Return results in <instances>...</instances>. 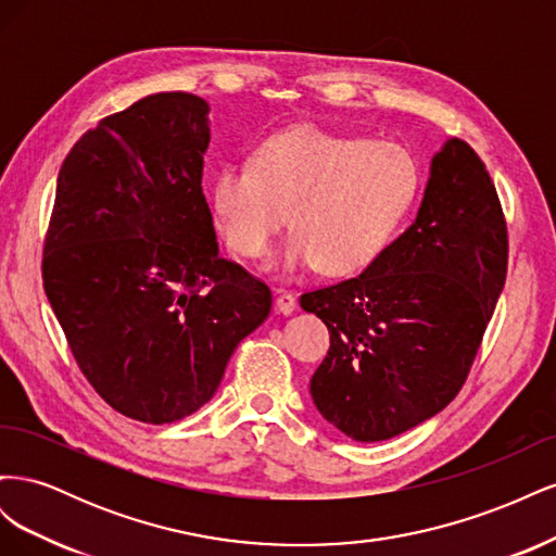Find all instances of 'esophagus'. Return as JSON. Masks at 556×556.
Returning a JSON list of instances; mask_svg holds the SVG:
<instances>
[{
	"mask_svg": "<svg viewBox=\"0 0 556 556\" xmlns=\"http://www.w3.org/2000/svg\"><path fill=\"white\" fill-rule=\"evenodd\" d=\"M276 311L282 315H292L296 311V296L288 290L276 292Z\"/></svg>",
	"mask_w": 556,
	"mask_h": 556,
	"instance_id": "obj_1",
	"label": "esophagus"
}]
</instances>
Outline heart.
Wrapping results in <instances>:
<instances>
[{"mask_svg": "<svg viewBox=\"0 0 556 556\" xmlns=\"http://www.w3.org/2000/svg\"><path fill=\"white\" fill-rule=\"evenodd\" d=\"M417 190L419 166L403 146L301 125L266 137L252 166L217 172L211 197L217 227L237 255L264 257L290 213L294 233L278 264H317L325 276H350L387 248Z\"/></svg>", "mask_w": 556, "mask_h": 556, "instance_id": "b5f03b06", "label": "heart"}]
</instances>
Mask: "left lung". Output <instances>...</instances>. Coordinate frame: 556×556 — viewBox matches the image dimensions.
Segmentation results:
<instances>
[{
	"mask_svg": "<svg viewBox=\"0 0 556 556\" xmlns=\"http://www.w3.org/2000/svg\"><path fill=\"white\" fill-rule=\"evenodd\" d=\"M506 271L508 227L490 172L450 139L415 223L362 276L299 299L329 329L311 378L317 410L359 443L441 413L468 378Z\"/></svg>",
	"mask_w": 556,
	"mask_h": 556,
	"instance_id": "obj_1",
	"label": "left lung"
}]
</instances>
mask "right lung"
I'll list each match as a JSON object with an SVG mask.
<instances>
[{"label":"right lung","instance_id":"1","mask_svg":"<svg viewBox=\"0 0 556 556\" xmlns=\"http://www.w3.org/2000/svg\"><path fill=\"white\" fill-rule=\"evenodd\" d=\"M206 113L160 92L99 121L62 162L43 241V290L80 374L146 425L204 406L271 313L266 282L217 255Z\"/></svg>","mask_w":556,"mask_h":556}]
</instances>
